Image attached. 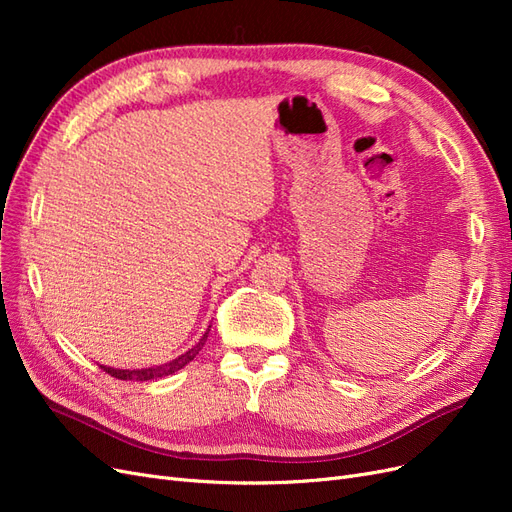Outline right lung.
I'll return each mask as SVG.
<instances>
[{
    "instance_id": "add662e5",
    "label": "right lung",
    "mask_w": 512,
    "mask_h": 512,
    "mask_svg": "<svg viewBox=\"0 0 512 512\" xmlns=\"http://www.w3.org/2000/svg\"><path fill=\"white\" fill-rule=\"evenodd\" d=\"M209 331L211 327L205 331V335L198 339V344H194L188 352L179 354L177 359L168 361V363H162V365H156V367H141V369H115V367H106V365H100L106 374H111L113 378L117 380H136V382H145V380H158V378H164V376H170L175 374V371L183 369L185 365H188L190 361H194V356L203 350L207 337H209Z\"/></svg>"
}]
</instances>
